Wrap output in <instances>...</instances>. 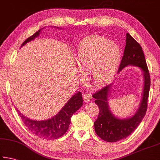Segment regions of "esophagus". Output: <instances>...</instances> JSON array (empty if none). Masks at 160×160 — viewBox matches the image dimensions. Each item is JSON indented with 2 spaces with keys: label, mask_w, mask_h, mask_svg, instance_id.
<instances>
[{
  "label": "esophagus",
  "mask_w": 160,
  "mask_h": 160,
  "mask_svg": "<svg viewBox=\"0 0 160 160\" xmlns=\"http://www.w3.org/2000/svg\"><path fill=\"white\" fill-rule=\"evenodd\" d=\"M83 99H84V100H85V102L90 101V99H92L91 94H89V93H85V94L83 95Z\"/></svg>",
  "instance_id": "obj_1"
}]
</instances>
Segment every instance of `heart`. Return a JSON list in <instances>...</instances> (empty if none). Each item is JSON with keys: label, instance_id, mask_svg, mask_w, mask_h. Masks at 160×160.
<instances>
[{"label": "heart", "instance_id": "obj_1", "mask_svg": "<svg viewBox=\"0 0 160 160\" xmlns=\"http://www.w3.org/2000/svg\"><path fill=\"white\" fill-rule=\"evenodd\" d=\"M76 59L81 71H92L94 82L101 85L114 75L121 59V49L105 37L92 36L81 43Z\"/></svg>", "mask_w": 160, "mask_h": 160}]
</instances>
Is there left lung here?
Listing matches in <instances>:
<instances>
[{"instance_id": "1", "label": "left lung", "mask_w": 160, "mask_h": 160, "mask_svg": "<svg viewBox=\"0 0 160 160\" xmlns=\"http://www.w3.org/2000/svg\"><path fill=\"white\" fill-rule=\"evenodd\" d=\"M126 43L118 72L128 66L138 67L142 72L144 86L141 102L137 112L131 117L118 118L113 114L109 107V95L113 83L104 86L94 93L92 97L98 105V118L94 122L97 135L107 142H114L126 138L133 132L145 116L150 88V77L142 47L128 33L126 34Z\"/></svg>"}]
</instances>
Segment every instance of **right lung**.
Returning <instances> with one entry per match:
<instances>
[{"instance_id": "obj_1", "label": "right lung", "mask_w": 160, "mask_h": 160, "mask_svg": "<svg viewBox=\"0 0 160 160\" xmlns=\"http://www.w3.org/2000/svg\"><path fill=\"white\" fill-rule=\"evenodd\" d=\"M42 30V29H40L32 36L28 38L22 44L21 47L39 36ZM82 93L78 92L70 97L65 106L59 111L58 113H56V115L44 121L32 120L24 116L18 109L17 112L25 126L34 134L44 139L54 140L58 138L66 133L69 128L70 118L82 106Z\"/></svg>"}]
</instances>
